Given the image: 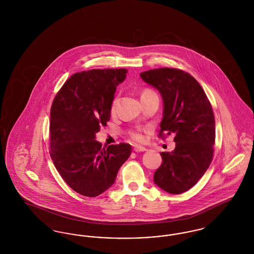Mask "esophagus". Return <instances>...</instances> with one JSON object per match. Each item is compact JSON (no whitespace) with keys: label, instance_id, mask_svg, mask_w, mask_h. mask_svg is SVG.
<instances>
[{"label":"esophagus","instance_id":"1","mask_svg":"<svg viewBox=\"0 0 254 254\" xmlns=\"http://www.w3.org/2000/svg\"><path fill=\"white\" fill-rule=\"evenodd\" d=\"M133 150H134L135 152H144V151L146 150V148L143 147V146H135V147L133 148Z\"/></svg>","mask_w":254,"mask_h":254}]
</instances>
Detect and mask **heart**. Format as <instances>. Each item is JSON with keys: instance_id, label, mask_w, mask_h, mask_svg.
Returning a JSON list of instances; mask_svg holds the SVG:
<instances>
[{"instance_id": "obj_1", "label": "heart", "mask_w": 254, "mask_h": 254, "mask_svg": "<svg viewBox=\"0 0 254 254\" xmlns=\"http://www.w3.org/2000/svg\"><path fill=\"white\" fill-rule=\"evenodd\" d=\"M150 93H154V91L150 88H145L142 91L141 97L145 96V95L150 94ZM117 104H118V99H117V97H115V98H113V100L111 102V105H110V112L111 113H114L116 111ZM128 135H129L130 139L136 144H142L145 141V136H144V133H143V129H141V128L130 130L128 132Z\"/></svg>"}]
</instances>
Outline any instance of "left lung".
Instances as JSON below:
<instances>
[{
  "label": "left lung",
  "mask_w": 254,
  "mask_h": 254,
  "mask_svg": "<svg viewBox=\"0 0 254 254\" xmlns=\"http://www.w3.org/2000/svg\"><path fill=\"white\" fill-rule=\"evenodd\" d=\"M141 78L160 91L164 115L158 136L175 134V149L161 152L162 165L154 183L171 194L188 191L208 169L214 152L215 121L210 102L190 73L161 67L141 73Z\"/></svg>",
  "instance_id": "1"
}]
</instances>
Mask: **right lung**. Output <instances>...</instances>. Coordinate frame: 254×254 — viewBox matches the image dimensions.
Returning a JSON list of instances; mask_svg holds the SVG:
<instances>
[{
    "instance_id": "right-lung-1",
    "label": "right lung",
    "mask_w": 254,
    "mask_h": 254,
    "mask_svg": "<svg viewBox=\"0 0 254 254\" xmlns=\"http://www.w3.org/2000/svg\"><path fill=\"white\" fill-rule=\"evenodd\" d=\"M127 70L91 69L75 73L61 87L50 109V157L74 191L87 197L105 192L131 154L126 143L103 147L95 133L110 120V105Z\"/></svg>"
}]
</instances>
